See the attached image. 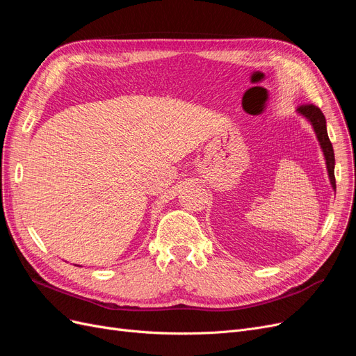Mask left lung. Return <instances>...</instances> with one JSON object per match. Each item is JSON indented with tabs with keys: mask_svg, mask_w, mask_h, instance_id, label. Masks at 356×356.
Wrapping results in <instances>:
<instances>
[{
	"mask_svg": "<svg viewBox=\"0 0 356 356\" xmlns=\"http://www.w3.org/2000/svg\"><path fill=\"white\" fill-rule=\"evenodd\" d=\"M299 111L302 115H305L309 121L312 122L314 130L316 133L318 140L321 143V147H323L324 155H325V161H327V170H328V176L332 188L336 189V177H334V151H332V145L328 139L327 134V125H325V117L323 111H321L318 106L312 105V103H306V105H300Z\"/></svg>",
	"mask_w": 356,
	"mask_h": 356,
	"instance_id": "8db88e82",
	"label": "left lung"
}]
</instances>
